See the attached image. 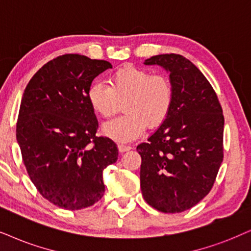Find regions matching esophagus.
<instances>
[{
  "label": "esophagus",
  "instance_id": "34e87169",
  "mask_svg": "<svg viewBox=\"0 0 251 251\" xmlns=\"http://www.w3.org/2000/svg\"><path fill=\"white\" fill-rule=\"evenodd\" d=\"M118 148H119L120 153H124V151H129V149H132V146L125 145V144H120L118 146Z\"/></svg>",
  "mask_w": 251,
  "mask_h": 251
}]
</instances>
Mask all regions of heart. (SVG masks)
I'll list each match as a JSON object with an SVG mask.
<instances>
[{
  "mask_svg": "<svg viewBox=\"0 0 251 251\" xmlns=\"http://www.w3.org/2000/svg\"><path fill=\"white\" fill-rule=\"evenodd\" d=\"M109 85L94 82L87 98L95 113L111 118L124 103L125 115L103 125V133L118 141L135 139L146 126L161 125L169 116L174 91L169 78L146 68L125 65L109 76Z\"/></svg>",
  "mask_w": 251,
  "mask_h": 251,
  "instance_id": "b5f03b06",
  "label": "heart"
}]
</instances>
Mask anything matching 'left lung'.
I'll return each instance as SVG.
<instances>
[{
  "mask_svg": "<svg viewBox=\"0 0 251 251\" xmlns=\"http://www.w3.org/2000/svg\"><path fill=\"white\" fill-rule=\"evenodd\" d=\"M145 63L169 71L174 102L162 125L136 147L142 196L157 211L179 213L213 188L224 160L223 107L207 78L183 55H155Z\"/></svg>",
  "mask_w": 251,
  "mask_h": 251,
  "instance_id": "left-lung-1",
  "label": "left lung"
}]
</instances>
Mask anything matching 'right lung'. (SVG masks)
Returning <instances> with one entry per match:
<instances>
[{"label":"right lung","instance_id":"1","mask_svg":"<svg viewBox=\"0 0 251 251\" xmlns=\"http://www.w3.org/2000/svg\"><path fill=\"white\" fill-rule=\"evenodd\" d=\"M112 68L85 55L56 56L32 76L20 106L16 136L28 177L44 198L65 210L94 205L105 191L103 170L118 158L98 122L87 91Z\"/></svg>","mask_w":251,"mask_h":251}]
</instances>
